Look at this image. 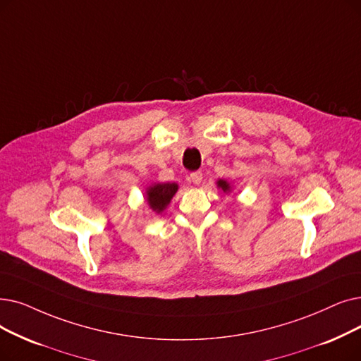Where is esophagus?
Masks as SVG:
<instances>
[{
	"label": "esophagus",
	"instance_id": "34e87169",
	"mask_svg": "<svg viewBox=\"0 0 361 361\" xmlns=\"http://www.w3.org/2000/svg\"><path fill=\"white\" fill-rule=\"evenodd\" d=\"M202 178H203L202 171H195V172H192V174H190V180H192L193 184H200Z\"/></svg>",
	"mask_w": 361,
	"mask_h": 361
}]
</instances>
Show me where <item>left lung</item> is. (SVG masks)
<instances>
[{
  "mask_svg": "<svg viewBox=\"0 0 361 361\" xmlns=\"http://www.w3.org/2000/svg\"><path fill=\"white\" fill-rule=\"evenodd\" d=\"M216 185H218V189H221L224 193H228V192L231 190L230 184H228L226 180H218V181H216Z\"/></svg>",
  "mask_w": 361,
  "mask_h": 361,
  "instance_id": "1",
  "label": "left lung"
}]
</instances>
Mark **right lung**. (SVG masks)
<instances>
[{"label": "right lung", "instance_id": "add662e5", "mask_svg": "<svg viewBox=\"0 0 361 361\" xmlns=\"http://www.w3.org/2000/svg\"><path fill=\"white\" fill-rule=\"evenodd\" d=\"M178 190V184L176 183H156L147 187L146 190V200L149 208L156 212L161 214L174 197V195Z\"/></svg>", "mask_w": 361, "mask_h": 361}]
</instances>
